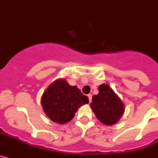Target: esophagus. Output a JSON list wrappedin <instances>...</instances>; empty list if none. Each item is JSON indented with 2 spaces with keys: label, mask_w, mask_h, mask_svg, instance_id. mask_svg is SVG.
I'll list each match as a JSON object with an SVG mask.
<instances>
[{
  "label": "esophagus",
  "mask_w": 158,
  "mask_h": 158,
  "mask_svg": "<svg viewBox=\"0 0 158 158\" xmlns=\"http://www.w3.org/2000/svg\"><path fill=\"white\" fill-rule=\"evenodd\" d=\"M88 99H89V103H91V102H92V95L91 94L88 95Z\"/></svg>",
  "instance_id": "obj_1"
}]
</instances>
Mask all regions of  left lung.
<instances>
[{"mask_svg":"<svg viewBox=\"0 0 158 158\" xmlns=\"http://www.w3.org/2000/svg\"><path fill=\"white\" fill-rule=\"evenodd\" d=\"M98 89L99 93L93 96L90 107L100 123L107 126L114 125L123 115V102L107 84H102Z\"/></svg>","mask_w":158,"mask_h":158,"instance_id":"1","label":"left lung"}]
</instances>
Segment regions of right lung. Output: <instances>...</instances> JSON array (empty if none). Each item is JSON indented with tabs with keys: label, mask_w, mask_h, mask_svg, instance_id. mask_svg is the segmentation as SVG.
Masks as SVG:
<instances>
[{
	"label": "right lung",
	"mask_w": 158,
	"mask_h": 158,
	"mask_svg": "<svg viewBox=\"0 0 158 158\" xmlns=\"http://www.w3.org/2000/svg\"><path fill=\"white\" fill-rule=\"evenodd\" d=\"M89 103L77 86H71L63 78H59L48 86L43 93L41 104L43 111L51 121L58 124L69 122L78 108Z\"/></svg>",
	"instance_id": "right-lung-1"
}]
</instances>
